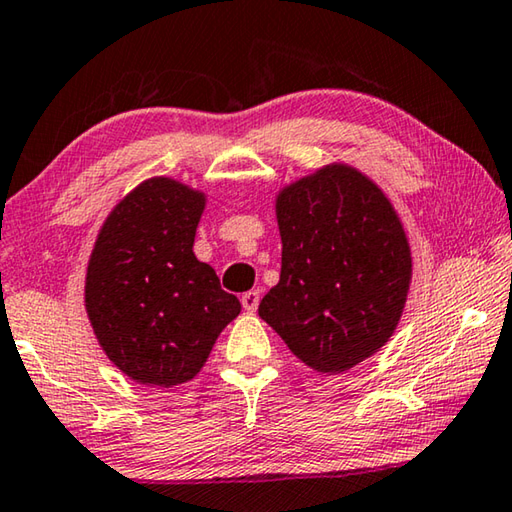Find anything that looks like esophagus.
Instances as JSON below:
<instances>
[{
	"instance_id": "34e87169",
	"label": "esophagus",
	"mask_w": 512,
	"mask_h": 512,
	"mask_svg": "<svg viewBox=\"0 0 512 512\" xmlns=\"http://www.w3.org/2000/svg\"><path fill=\"white\" fill-rule=\"evenodd\" d=\"M242 308H245L247 312H254L258 308V301H261V292L258 290H249L242 294Z\"/></svg>"
}]
</instances>
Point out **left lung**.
<instances>
[{
	"mask_svg": "<svg viewBox=\"0 0 512 512\" xmlns=\"http://www.w3.org/2000/svg\"><path fill=\"white\" fill-rule=\"evenodd\" d=\"M281 279L258 315L303 364L344 373L396 330L411 283V249L378 184L330 164L276 197Z\"/></svg>",
	"mask_w": 512,
	"mask_h": 512,
	"instance_id": "8db88e82",
	"label": "left lung"
}]
</instances>
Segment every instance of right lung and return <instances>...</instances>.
Wrapping results in <instances>:
<instances>
[{"mask_svg": "<svg viewBox=\"0 0 512 512\" xmlns=\"http://www.w3.org/2000/svg\"><path fill=\"white\" fill-rule=\"evenodd\" d=\"M206 197L152 177L114 206L92 249L85 308L105 355L148 387L193 380L240 315L211 265L193 254Z\"/></svg>", "mask_w": 512, "mask_h": 512, "instance_id": "1", "label": "right lung"}]
</instances>
